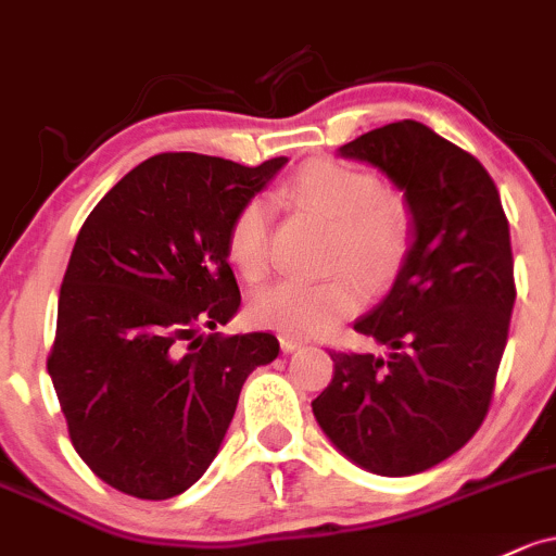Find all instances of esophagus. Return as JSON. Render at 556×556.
<instances>
[{
	"instance_id": "esophagus-1",
	"label": "esophagus",
	"mask_w": 556,
	"mask_h": 556,
	"mask_svg": "<svg viewBox=\"0 0 556 556\" xmlns=\"http://www.w3.org/2000/svg\"><path fill=\"white\" fill-rule=\"evenodd\" d=\"M302 348H304L302 339H296V337H280V350H283V352H294V350H302Z\"/></svg>"
}]
</instances>
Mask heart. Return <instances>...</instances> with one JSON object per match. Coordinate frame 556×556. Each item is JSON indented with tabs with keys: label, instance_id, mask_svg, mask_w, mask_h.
Segmentation results:
<instances>
[{
	"label": "heart",
	"instance_id": "heart-1",
	"mask_svg": "<svg viewBox=\"0 0 556 556\" xmlns=\"http://www.w3.org/2000/svg\"><path fill=\"white\" fill-rule=\"evenodd\" d=\"M286 193L333 223L331 267L324 280L283 278L256 291L249 313L260 326L286 337H318L368 300V286L384 289L414 243V206L400 190L379 188L371 172L313 159L300 166ZM228 260L247 280H262L270 270V204L249 199L228 228Z\"/></svg>",
	"mask_w": 556,
	"mask_h": 556
}]
</instances>
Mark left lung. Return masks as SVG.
Returning a JSON list of instances; mask_svg holds the SVG:
<instances>
[{"label": "left lung", "instance_id": "obj_1", "mask_svg": "<svg viewBox=\"0 0 556 556\" xmlns=\"http://www.w3.org/2000/svg\"><path fill=\"white\" fill-rule=\"evenodd\" d=\"M339 156L390 177L416 228L390 294L355 320L387 355L331 352L313 414L357 467L419 475L467 445L491 408L517 296L509 223L485 166L419 122L371 129Z\"/></svg>", "mask_w": 556, "mask_h": 556}]
</instances>
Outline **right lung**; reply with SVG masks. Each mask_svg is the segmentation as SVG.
Returning <instances> with one entry per match:
<instances>
[{
  "label": "right lung",
  "mask_w": 556,
  "mask_h": 556,
  "mask_svg": "<svg viewBox=\"0 0 556 556\" xmlns=\"http://www.w3.org/2000/svg\"><path fill=\"white\" fill-rule=\"evenodd\" d=\"M283 164L159 153L81 225L47 371L76 453L116 491H188L217 456L247 376L278 357L273 333L201 328L241 307L228 228Z\"/></svg>",
  "instance_id": "1"
}]
</instances>
